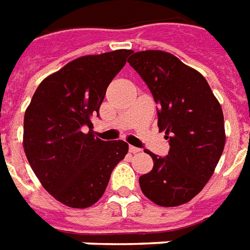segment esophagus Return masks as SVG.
<instances>
[{"mask_svg":"<svg viewBox=\"0 0 250 250\" xmlns=\"http://www.w3.org/2000/svg\"><path fill=\"white\" fill-rule=\"evenodd\" d=\"M142 150L141 148H138V147L135 146H130V152H132V154H136V152H141Z\"/></svg>","mask_w":250,"mask_h":250,"instance_id":"34e87169","label":"esophagus"}]
</instances>
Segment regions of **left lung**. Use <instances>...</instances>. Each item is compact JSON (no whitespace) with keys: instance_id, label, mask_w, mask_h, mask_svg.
Masks as SVG:
<instances>
[{"instance_id":"1","label":"left lung","mask_w":250,"mask_h":250,"mask_svg":"<svg viewBox=\"0 0 250 250\" xmlns=\"http://www.w3.org/2000/svg\"><path fill=\"white\" fill-rule=\"evenodd\" d=\"M128 62L159 105L158 127L170 145L166 157L147 151L154 167L139 177L142 191L159 206L184 205L208 184L224 151L222 108L206 79L171 53L136 52Z\"/></svg>"}]
</instances>
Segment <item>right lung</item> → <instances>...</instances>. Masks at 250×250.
I'll list each match as a JSON object with an SVG mask.
<instances>
[{
	"label": "right lung",
	"mask_w": 250,
	"mask_h": 250,
	"mask_svg": "<svg viewBox=\"0 0 250 250\" xmlns=\"http://www.w3.org/2000/svg\"><path fill=\"white\" fill-rule=\"evenodd\" d=\"M130 53L118 49L68 62L41 82L25 111L24 150L30 167L46 191L69 208L98 202L128 151L125 141L95 138L91 116H99L107 87Z\"/></svg>",
	"instance_id": "obj_1"
}]
</instances>
